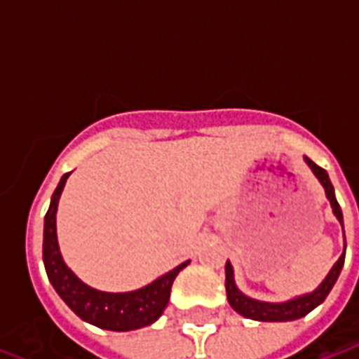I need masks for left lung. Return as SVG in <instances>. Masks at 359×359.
I'll return each instance as SVG.
<instances>
[{
	"mask_svg": "<svg viewBox=\"0 0 359 359\" xmlns=\"http://www.w3.org/2000/svg\"><path fill=\"white\" fill-rule=\"evenodd\" d=\"M306 163L311 167V171L316 175L319 182L323 184L325 194L331 202L332 213L337 215V219L342 225V211H340V205L334 198V188H332L331 180H329V175L325 169H321L319 165H316L309 157H304ZM344 248H346V242H344ZM344 265V254L339 257V262L332 265V269L329 271V275L325 277V280L321 285L317 286L316 290L311 294H306V296H300V298H294L290 302H285V304H267V302H257L252 300L248 296L236 288L233 278V265L226 262L225 265V288H226V298H229V304L234 311H238L241 316L248 317V319H256V321H292V319H300V317L308 316L309 311L313 308H317L321 302L327 298V294L331 292V288L337 283V278L340 275V269Z\"/></svg>",
	"mask_w": 359,
	"mask_h": 359,
	"instance_id": "obj_1",
	"label": "left lung"
}]
</instances>
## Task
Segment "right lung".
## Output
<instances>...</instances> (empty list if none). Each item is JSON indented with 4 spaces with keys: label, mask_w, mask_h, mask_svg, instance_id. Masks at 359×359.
<instances>
[{
    "label": "right lung",
    "mask_w": 359,
    "mask_h": 359,
    "mask_svg": "<svg viewBox=\"0 0 359 359\" xmlns=\"http://www.w3.org/2000/svg\"><path fill=\"white\" fill-rule=\"evenodd\" d=\"M69 175L71 172H65L63 179L59 180L57 188L51 196L46 221H43L42 254L50 283L76 316L100 329L134 331V329L151 325L167 308L172 280L179 275L180 269L187 267L188 262L180 264L179 267L169 271L167 275L154 280L151 285L144 286L140 290H134V292H100L95 288H90L88 285H84L63 262V257L59 254L57 233H55V213H57L59 196L63 192Z\"/></svg>",
    "instance_id": "obj_1"
}]
</instances>
